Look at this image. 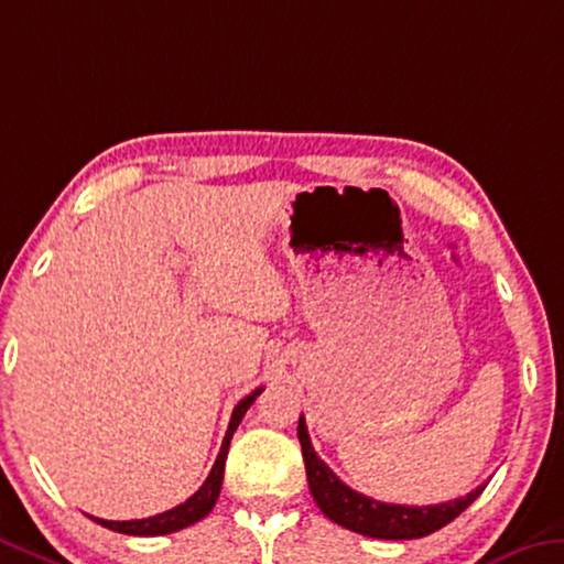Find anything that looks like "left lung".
<instances>
[{"label":"left lung","mask_w":564,"mask_h":564,"mask_svg":"<svg viewBox=\"0 0 564 564\" xmlns=\"http://www.w3.org/2000/svg\"><path fill=\"white\" fill-rule=\"evenodd\" d=\"M299 442L303 452V462H306V477L308 489L314 495L316 505L330 522L346 527V530L366 534V538L377 540H416L426 538L444 524L467 509L475 499L485 491V485L471 489L467 497L452 499V502L442 505H426V507H406V505H387L377 502V499L361 495L346 487L334 471L328 469L326 462L318 459L308 440V429L303 416L299 419Z\"/></svg>","instance_id":"8db88e82"}]
</instances>
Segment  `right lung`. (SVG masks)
Returning a JSON list of instances; mask_svg holds the SVG:
<instances>
[{"label":"right lung","mask_w":564,"mask_h":564,"mask_svg":"<svg viewBox=\"0 0 564 564\" xmlns=\"http://www.w3.org/2000/svg\"><path fill=\"white\" fill-rule=\"evenodd\" d=\"M263 389H256L253 394H248L246 399H240L236 409H234V416H230V424H228V432H226V440L220 444V452H218V459L213 464L208 479L203 481V487L195 491L191 499H185L183 505H177L173 509H167L163 514H155V517H148V520H128V522H110V520H100V517H93L97 524L107 527V530L112 532H122V534H138V538H155V534H170V532H177L183 530V527H191L195 522H200L205 514H210V509L216 507L218 502V495H220V485H223V471H226V457H228V446L230 440H234V432L240 424V419L246 416L248 406L253 404L256 397L261 394Z\"/></svg>","instance_id":"add662e5"}]
</instances>
